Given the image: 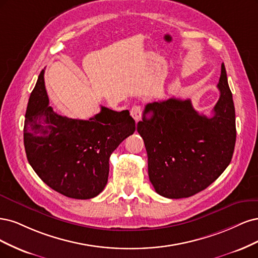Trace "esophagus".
<instances>
[{
	"label": "esophagus",
	"mask_w": 258,
	"mask_h": 258,
	"mask_svg": "<svg viewBox=\"0 0 258 258\" xmlns=\"http://www.w3.org/2000/svg\"><path fill=\"white\" fill-rule=\"evenodd\" d=\"M131 115L133 117L136 122H138L141 119V115H143V108H141L140 105H135L133 106L131 109Z\"/></svg>",
	"instance_id": "1"
}]
</instances>
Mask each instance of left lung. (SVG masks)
<instances>
[{"label": "left lung", "instance_id": "8db88e82", "mask_svg": "<svg viewBox=\"0 0 258 258\" xmlns=\"http://www.w3.org/2000/svg\"><path fill=\"white\" fill-rule=\"evenodd\" d=\"M218 89L220 98L212 118L199 114L190 99L147 104L137 131L145 141L149 179L161 196H193L229 165L236 144V115L224 64ZM150 112L152 118L147 119Z\"/></svg>", "mask_w": 258, "mask_h": 258}]
</instances>
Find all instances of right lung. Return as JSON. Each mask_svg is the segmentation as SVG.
Returning a JSON list of instances; mask_svg holds the SVG:
<instances>
[{
    "label": "right lung",
    "mask_w": 258,
    "mask_h": 258,
    "mask_svg": "<svg viewBox=\"0 0 258 258\" xmlns=\"http://www.w3.org/2000/svg\"><path fill=\"white\" fill-rule=\"evenodd\" d=\"M135 128L128 110L102 106L89 120L57 114L49 106L43 70L29 98L24 149L32 168L49 187L70 198L90 199L106 186L111 153Z\"/></svg>",
    "instance_id": "right-lung-1"
}]
</instances>
